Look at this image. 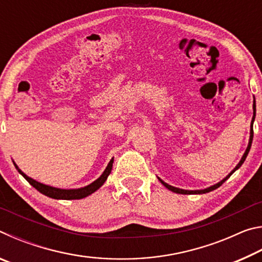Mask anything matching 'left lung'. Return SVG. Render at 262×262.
<instances>
[{
  "instance_id": "obj_1",
  "label": "left lung",
  "mask_w": 262,
  "mask_h": 262,
  "mask_svg": "<svg viewBox=\"0 0 262 262\" xmlns=\"http://www.w3.org/2000/svg\"><path fill=\"white\" fill-rule=\"evenodd\" d=\"M254 115H255V112H254ZM254 115H253V119H252V122H251V133H250V142H248V145H247V149H246V151H245V154L243 155V157H242V159H241V162L238 163V165L233 168V170L230 172V173L225 177V178L223 179V180H221L220 183H217V184H215L214 186H210V187H208V188H205V189H199V190H186V189H181V188H177V187H173V186H171V185H168V184H166V183H164V181L162 180V179H159L158 178V180L161 181V183L165 186V187L167 188V189H170L171 192H174V193H178V194H205V193H208V192H211V190H214V189H216V188H219L220 186L224 183L225 180L227 179H229L230 178V176H231L234 171L236 170H238L239 167L242 166V164L245 162V159H246V157H247V155H248V152H250V149H251V145H252V140H253V122H254Z\"/></svg>"
}]
</instances>
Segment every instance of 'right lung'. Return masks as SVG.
<instances>
[{
    "mask_svg": "<svg viewBox=\"0 0 262 262\" xmlns=\"http://www.w3.org/2000/svg\"><path fill=\"white\" fill-rule=\"evenodd\" d=\"M14 165L17 168V171H18L19 173L23 176L26 180L29 181L30 185H32L35 189L39 190V192H40L41 194L46 195V196H50L52 199H56V200H79V199L86 198L88 195L95 193L97 189L100 188L101 186L104 185L106 179H107V177L111 173V171H112L113 158L111 159L108 165L106 166L105 171L103 172V174H101L98 179L95 180L94 183H91L90 185L85 186V187L76 188V189H61V188L52 187V186H48V185H43L41 183H39V181L34 180V179L30 178V177L26 176L24 172L16 165L15 162H14Z\"/></svg>",
    "mask_w": 262,
    "mask_h": 262,
    "instance_id": "obj_1",
    "label": "right lung"
}]
</instances>
